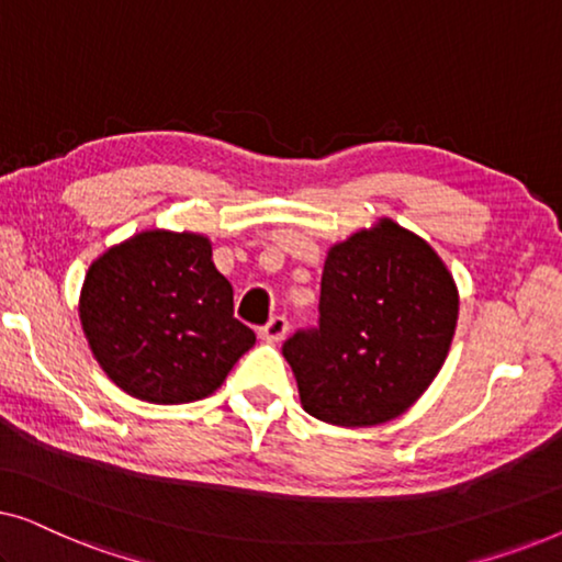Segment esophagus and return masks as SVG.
<instances>
[{"mask_svg": "<svg viewBox=\"0 0 562 562\" xmlns=\"http://www.w3.org/2000/svg\"><path fill=\"white\" fill-rule=\"evenodd\" d=\"M286 329H289L286 317H273L266 327L258 329V335H260V340H266V342H281L283 335H286Z\"/></svg>", "mask_w": 562, "mask_h": 562, "instance_id": "obj_1", "label": "esophagus"}]
</instances>
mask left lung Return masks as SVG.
Instances as JSON below:
<instances>
[{
    "label": "left lung",
    "instance_id": "left-lung-1",
    "mask_svg": "<svg viewBox=\"0 0 562 562\" xmlns=\"http://www.w3.org/2000/svg\"><path fill=\"white\" fill-rule=\"evenodd\" d=\"M458 286L442 258L394 220L329 248L319 327L283 342L304 412L337 427L396 419L448 358Z\"/></svg>",
    "mask_w": 562,
    "mask_h": 562
}]
</instances>
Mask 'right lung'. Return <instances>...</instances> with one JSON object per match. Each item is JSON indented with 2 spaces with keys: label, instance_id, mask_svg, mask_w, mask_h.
Returning <instances> with one entry per match:
<instances>
[{
  "label": "right lung",
  "instance_id": "add662e5",
  "mask_svg": "<svg viewBox=\"0 0 562 562\" xmlns=\"http://www.w3.org/2000/svg\"><path fill=\"white\" fill-rule=\"evenodd\" d=\"M79 317L102 371L130 396L189 404L214 394L256 345L210 237L145 229L89 266Z\"/></svg>",
  "mask_w": 562,
  "mask_h": 562
}]
</instances>
